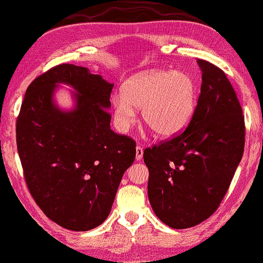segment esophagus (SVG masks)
<instances>
[{"instance_id":"esophagus-1","label":"esophagus","mask_w":263,"mask_h":263,"mask_svg":"<svg viewBox=\"0 0 263 263\" xmlns=\"http://www.w3.org/2000/svg\"><path fill=\"white\" fill-rule=\"evenodd\" d=\"M143 147L142 146H137L136 147V159L140 160L143 158Z\"/></svg>"}]
</instances>
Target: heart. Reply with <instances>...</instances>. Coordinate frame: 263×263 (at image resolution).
I'll use <instances>...</instances> for the list:
<instances>
[{
  "mask_svg": "<svg viewBox=\"0 0 263 263\" xmlns=\"http://www.w3.org/2000/svg\"><path fill=\"white\" fill-rule=\"evenodd\" d=\"M117 127L126 132L142 108L146 126L156 136L169 138L185 130L196 109V85L184 72L150 70L125 81L121 94L112 98Z\"/></svg>",
  "mask_w": 263,
  "mask_h": 263,
  "instance_id": "1",
  "label": "heart"
}]
</instances>
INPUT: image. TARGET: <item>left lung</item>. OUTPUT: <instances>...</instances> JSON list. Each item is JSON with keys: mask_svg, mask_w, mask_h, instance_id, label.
I'll use <instances>...</instances> for the list:
<instances>
[{"mask_svg": "<svg viewBox=\"0 0 263 263\" xmlns=\"http://www.w3.org/2000/svg\"><path fill=\"white\" fill-rule=\"evenodd\" d=\"M197 64L201 94L190 124L144 151L151 206L174 229L197 226L217 210L245 150V117L232 84L217 66Z\"/></svg>", "mask_w": 263, "mask_h": 263, "instance_id": "1", "label": "left lung"}]
</instances>
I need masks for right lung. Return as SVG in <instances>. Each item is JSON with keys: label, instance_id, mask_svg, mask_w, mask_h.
<instances>
[{"label": "right lung", "instance_id": "obj_1", "mask_svg": "<svg viewBox=\"0 0 263 263\" xmlns=\"http://www.w3.org/2000/svg\"><path fill=\"white\" fill-rule=\"evenodd\" d=\"M58 83L72 85L76 107L53 103ZM109 84L86 67L61 64L28 86L16 120L23 176L47 217L74 232L107 218L124 172L136 158V142L111 130Z\"/></svg>", "mask_w": 263, "mask_h": 263}]
</instances>
